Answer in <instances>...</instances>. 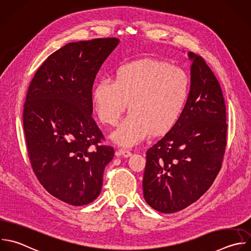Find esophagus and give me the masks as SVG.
Segmentation results:
<instances>
[{
	"label": "esophagus",
	"mask_w": 251,
	"mask_h": 251,
	"mask_svg": "<svg viewBox=\"0 0 251 251\" xmlns=\"http://www.w3.org/2000/svg\"><path fill=\"white\" fill-rule=\"evenodd\" d=\"M117 155L118 156H123L125 158H128V157H130L132 155V153L129 150H126V149H120L117 152Z\"/></svg>",
	"instance_id": "esophagus-1"
}]
</instances>
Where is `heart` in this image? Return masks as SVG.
Here are the masks:
<instances>
[{
    "mask_svg": "<svg viewBox=\"0 0 251 251\" xmlns=\"http://www.w3.org/2000/svg\"><path fill=\"white\" fill-rule=\"evenodd\" d=\"M190 95L187 73L168 62L144 59L120 66L111 78L97 81L92 91L99 121L115 126L127 107L130 114L112 139L130 147L152 133L169 132L178 122Z\"/></svg>",
    "mask_w": 251,
    "mask_h": 251,
    "instance_id": "1",
    "label": "heart"
}]
</instances>
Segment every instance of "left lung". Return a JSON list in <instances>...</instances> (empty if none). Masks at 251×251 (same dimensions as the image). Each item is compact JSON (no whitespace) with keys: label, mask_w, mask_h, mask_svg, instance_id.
Listing matches in <instances>:
<instances>
[{"label":"left lung","mask_w":251,"mask_h":251,"mask_svg":"<svg viewBox=\"0 0 251 251\" xmlns=\"http://www.w3.org/2000/svg\"><path fill=\"white\" fill-rule=\"evenodd\" d=\"M190 95L176 125L146 152L143 195L162 213L180 211L212 185L226 145V105L206 62L191 52Z\"/></svg>","instance_id":"left-lung-1"}]
</instances>
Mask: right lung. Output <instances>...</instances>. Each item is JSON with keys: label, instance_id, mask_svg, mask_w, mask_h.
Listing matches in <instances>:
<instances>
[{"label": "right lung", "instance_id": "1", "mask_svg": "<svg viewBox=\"0 0 251 251\" xmlns=\"http://www.w3.org/2000/svg\"><path fill=\"white\" fill-rule=\"evenodd\" d=\"M120 43L97 38L69 43L50 55L31 80L24 128L31 167L43 187L74 206L100 194L114 157L92 118V87L101 66Z\"/></svg>", "mask_w": 251, "mask_h": 251}]
</instances>
